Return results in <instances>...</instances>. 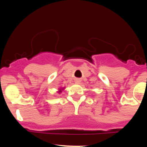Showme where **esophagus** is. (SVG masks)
Wrapping results in <instances>:
<instances>
[{
	"label": "esophagus",
	"instance_id": "obj_1",
	"mask_svg": "<svg viewBox=\"0 0 147 147\" xmlns=\"http://www.w3.org/2000/svg\"><path fill=\"white\" fill-rule=\"evenodd\" d=\"M75 82L76 84H79L81 82V79H75Z\"/></svg>",
	"mask_w": 147,
	"mask_h": 147
}]
</instances>
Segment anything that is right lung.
Wrapping results in <instances>:
<instances>
[{
	"instance_id": "right-lung-1",
	"label": "right lung",
	"mask_w": 147,
	"mask_h": 147,
	"mask_svg": "<svg viewBox=\"0 0 147 147\" xmlns=\"http://www.w3.org/2000/svg\"><path fill=\"white\" fill-rule=\"evenodd\" d=\"M64 90V88H61V89H59V92H59V93H61V92H62V91H63Z\"/></svg>"
}]
</instances>
